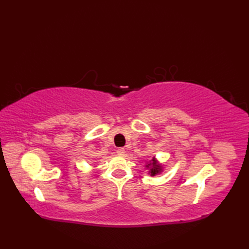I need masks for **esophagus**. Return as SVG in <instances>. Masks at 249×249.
<instances>
[{
	"instance_id": "esophagus-1",
	"label": "esophagus",
	"mask_w": 249,
	"mask_h": 249,
	"mask_svg": "<svg viewBox=\"0 0 249 249\" xmlns=\"http://www.w3.org/2000/svg\"><path fill=\"white\" fill-rule=\"evenodd\" d=\"M116 153H117V155H119V156H124V153H125V150H124V147H119V148L116 149Z\"/></svg>"
}]
</instances>
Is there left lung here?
I'll use <instances>...</instances> for the list:
<instances>
[{"label":"left lung","mask_w":249,"mask_h":249,"mask_svg":"<svg viewBox=\"0 0 249 249\" xmlns=\"http://www.w3.org/2000/svg\"><path fill=\"white\" fill-rule=\"evenodd\" d=\"M145 167L149 168V173H150V176H152V177L158 175V173H160L163 170L161 164H158V162L156 161L155 158H153V160H150L145 165Z\"/></svg>","instance_id":"1"}]
</instances>
